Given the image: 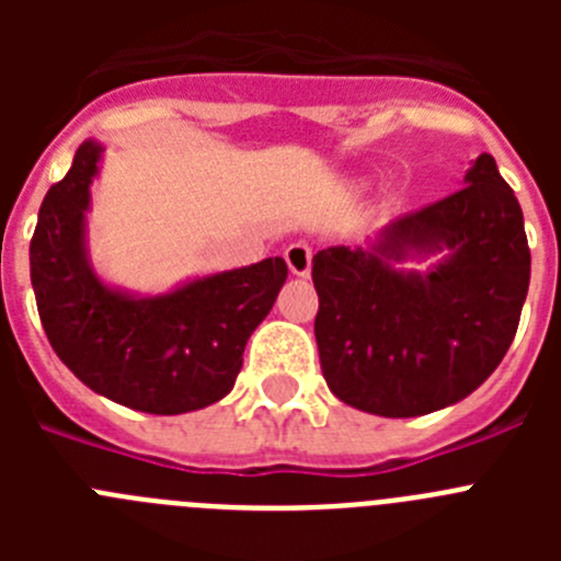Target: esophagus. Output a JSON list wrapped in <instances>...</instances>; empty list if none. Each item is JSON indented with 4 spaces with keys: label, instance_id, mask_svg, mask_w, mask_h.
Wrapping results in <instances>:
<instances>
[{
    "label": "esophagus",
    "instance_id": "esophagus-1",
    "mask_svg": "<svg viewBox=\"0 0 561 561\" xmlns=\"http://www.w3.org/2000/svg\"><path fill=\"white\" fill-rule=\"evenodd\" d=\"M286 264H289V272L297 277H309L311 275V247L297 241V244L286 247Z\"/></svg>",
    "mask_w": 561,
    "mask_h": 561
}]
</instances>
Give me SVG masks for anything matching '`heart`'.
I'll return each mask as SVG.
<instances>
[{
  "label": "heart",
  "instance_id": "heart-1",
  "mask_svg": "<svg viewBox=\"0 0 561 561\" xmlns=\"http://www.w3.org/2000/svg\"><path fill=\"white\" fill-rule=\"evenodd\" d=\"M362 187H365V185H362V182H359V185H354V191H362Z\"/></svg>",
  "mask_w": 561,
  "mask_h": 561
}]
</instances>
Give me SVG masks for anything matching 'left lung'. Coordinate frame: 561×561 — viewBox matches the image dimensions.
I'll return each mask as SVG.
<instances>
[{
  "label": "left lung",
  "instance_id": "left-lung-1",
  "mask_svg": "<svg viewBox=\"0 0 561 561\" xmlns=\"http://www.w3.org/2000/svg\"><path fill=\"white\" fill-rule=\"evenodd\" d=\"M442 257L427 271L420 263ZM320 368L362 413L413 419L458 404L494 374L519 325L531 250L523 210L492 153L463 187L381 227L365 247L311 261Z\"/></svg>",
  "mask_w": 561,
  "mask_h": 561
}]
</instances>
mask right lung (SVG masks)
Segmentation results:
<instances>
[{"instance_id":"1","label":"right lung","mask_w":561,"mask_h":561,"mask_svg":"<svg viewBox=\"0 0 561 561\" xmlns=\"http://www.w3.org/2000/svg\"><path fill=\"white\" fill-rule=\"evenodd\" d=\"M103 146L87 140L47 191L30 241V280L58 359L123 408L180 415L225 399L244 348L286 284L284 257L191 277L160 295L106 284L89 261L87 213Z\"/></svg>"}]
</instances>
